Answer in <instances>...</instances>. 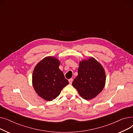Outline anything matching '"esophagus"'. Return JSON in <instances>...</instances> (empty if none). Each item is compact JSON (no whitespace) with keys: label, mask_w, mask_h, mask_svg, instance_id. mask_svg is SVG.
Returning <instances> with one entry per match:
<instances>
[{"label":"esophagus","mask_w":133,"mask_h":133,"mask_svg":"<svg viewBox=\"0 0 133 133\" xmlns=\"http://www.w3.org/2000/svg\"><path fill=\"white\" fill-rule=\"evenodd\" d=\"M73 79L72 78L68 80V81H69V83H70V84H72V82H73Z\"/></svg>","instance_id":"obj_1"}]
</instances>
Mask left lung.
Here are the masks:
<instances>
[{
    "instance_id": "left-lung-1",
    "label": "left lung",
    "mask_w": 133,
    "mask_h": 133,
    "mask_svg": "<svg viewBox=\"0 0 133 133\" xmlns=\"http://www.w3.org/2000/svg\"><path fill=\"white\" fill-rule=\"evenodd\" d=\"M78 73L72 85L83 99L89 100L101 93L105 85L106 73L96 59L91 57L80 61Z\"/></svg>"
}]
</instances>
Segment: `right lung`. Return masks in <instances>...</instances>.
<instances>
[{
  "instance_id": "1",
  "label": "right lung",
  "mask_w": 133,
  "mask_h": 133,
  "mask_svg": "<svg viewBox=\"0 0 133 133\" xmlns=\"http://www.w3.org/2000/svg\"><path fill=\"white\" fill-rule=\"evenodd\" d=\"M60 62L53 57H47L35 67L32 85L38 95L50 101L57 97L69 82L59 68Z\"/></svg>"
}]
</instances>
